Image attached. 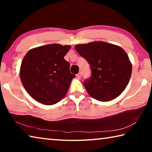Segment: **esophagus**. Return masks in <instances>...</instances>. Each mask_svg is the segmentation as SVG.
<instances>
[{"label": "esophagus", "instance_id": "esophagus-1", "mask_svg": "<svg viewBox=\"0 0 152 152\" xmlns=\"http://www.w3.org/2000/svg\"><path fill=\"white\" fill-rule=\"evenodd\" d=\"M76 76H77V78H81V77H82V73H81V72H79L78 74H77Z\"/></svg>", "mask_w": 152, "mask_h": 152}]
</instances>
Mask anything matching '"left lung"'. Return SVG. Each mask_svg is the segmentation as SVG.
<instances>
[{"label": "left lung", "mask_w": 152, "mask_h": 152, "mask_svg": "<svg viewBox=\"0 0 152 152\" xmlns=\"http://www.w3.org/2000/svg\"><path fill=\"white\" fill-rule=\"evenodd\" d=\"M88 61L92 76L84 82L86 91L97 101L107 102L119 96L129 81L132 64L122 48L104 42L75 46Z\"/></svg>", "instance_id": "obj_1"}]
</instances>
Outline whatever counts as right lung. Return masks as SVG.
Instances as JSON below:
<instances>
[{"label": "right lung", "mask_w": 152, "mask_h": 152, "mask_svg": "<svg viewBox=\"0 0 152 152\" xmlns=\"http://www.w3.org/2000/svg\"><path fill=\"white\" fill-rule=\"evenodd\" d=\"M70 45L49 44L30 50L23 59L20 78L29 94L40 103H57L66 94L72 80L64 56Z\"/></svg>", "instance_id": "right-lung-1"}]
</instances>
